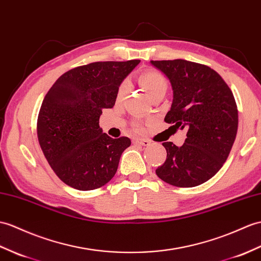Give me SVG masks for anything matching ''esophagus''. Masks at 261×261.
<instances>
[{
  "mask_svg": "<svg viewBox=\"0 0 261 261\" xmlns=\"http://www.w3.org/2000/svg\"><path fill=\"white\" fill-rule=\"evenodd\" d=\"M133 143L143 145V147H149L150 145V141L147 140V139H139V138L135 139V140H133Z\"/></svg>",
  "mask_w": 261,
  "mask_h": 261,
  "instance_id": "esophagus-1",
  "label": "esophagus"
}]
</instances>
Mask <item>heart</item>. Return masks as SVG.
Masks as SVG:
<instances>
[{"mask_svg":"<svg viewBox=\"0 0 261 261\" xmlns=\"http://www.w3.org/2000/svg\"><path fill=\"white\" fill-rule=\"evenodd\" d=\"M138 83L147 92L151 100L155 96H165L169 88L167 79L154 70H147L139 74ZM126 92H128V84L125 82L121 83L117 91V101L123 100ZM137 128L140 129V125H137Z\"/></svg>","mask_w":261,"mask_h":261,"instance_id":"heart-1","label":"heart"}]
</instances>
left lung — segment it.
Wrapping results in <instances>:
<instances>
[{
  "instance_id": "obj_1",
  "label": "left lung",
  "mask_w": 261,
  "mask_h": 261,
  "mask_svg": "<svg viewBox=\"0 0 261 261\" xmlns=\"http://www.w3.org/2000/svg\"><path fill=\"white\" fill-rule=\"evenodd\" d=\"M170 81L173 99L165 121L187 130L181 147L163 142L167 159L155 170L165 182L180 188L201 185L220 170L238 130V110L231 90L207 65L168 60L150 61Z\"/></svg>"
}]
</instances>
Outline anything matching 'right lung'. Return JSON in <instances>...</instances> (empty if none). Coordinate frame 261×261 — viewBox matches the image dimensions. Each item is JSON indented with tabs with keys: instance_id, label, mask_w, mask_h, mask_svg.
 <instances>
[{
	"instance_id": "obj_1",
	"label": "right lung",
	"mask_w": 261,
	"mask_h": 261,
	"mask_svg": "<svg viewBox=\"0 0 261 261\" xmlns=\"http://www.w3.org/2000/svg\"><path fill=\"white\" fill-rule=\"evenodd\" d=\"M139 63L131 60L77 66L48 90L38 118V139L48 165L64 184L88 191L114 177L131 140L109 137L99 119L102 109L113 108L119 86Z\"/></svg>"
}]
</instances>
